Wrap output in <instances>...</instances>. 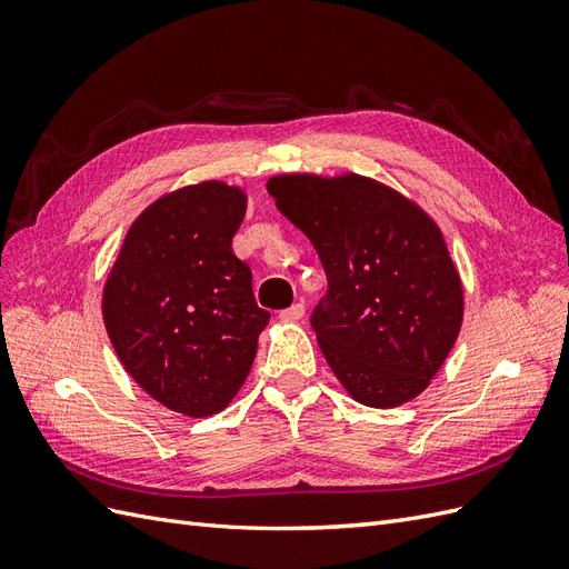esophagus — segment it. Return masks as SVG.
<instances>
[{
	"mask_svg": "<svg viewBox=\"0 0 569 569\" xmlns=\"http://www.w3.org/2000/svg\"><path fill=\"white\" fill-rule=\"evenodd\" d=\"M303 313H306V306L299 301V303H295V306L284 308V311H280V320H284V322H295V320H301V318H303Z\"/></svg>",
	"mask_w": 569,
	"mask_h": 569,
	"instance_id": "1",
	"label": "esophagus"
}]
</instances>
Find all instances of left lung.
Returning a JSON list of instances; mask_svg holds the SVG:
<instances>
[{"mask_svg": "<svg viewBox=\"0 0 569 569\" xmlns=\"http://www.w3.org/2000/svg\"><path fill=\"white\" fill-rule=\"evenodd\" d=\"M266 187L322 261L327 297L311 325L341 387L370 408L416 399L462 325V282L432 216L358 173H284Z\"/></svg>", "mask_w": 569, "mask_h": 569, "instance_id": "left-lung-1", "label": "left lung"}]
</instances>
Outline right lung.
I'll list each match as a JSON object with an SVG mask.
<instances>
[{
	"mask_svg": "<svg viewBox=\"0 0 569 569\" xmlns=\"http://www.w3.org/2000/svg\"><path fill=\"white\" fill-rule=\"evenodd\" d=\"M242 187L203 180L134 218L109 272L101 316L116 356L153 401L189 418L228 408L270 313L232 251Z\"/></svg>",
	"mask_w": 569,
	"mask_h": 569,
	"instance_id": "right-lung-1",
	"label": "right lung"
}]
</instances>
